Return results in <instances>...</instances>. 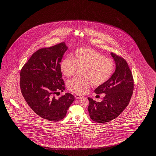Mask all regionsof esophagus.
Returning <instances> with one entry per match:
<instances>
[{"label": "esophagus", "mask_w": 156, "mask_h": 156, "mask_svg": "<svg viewBox=\"0 0 156 156\" xmlns=\"http://www.w3.org/2000/svg\"><path fill=\"white\" fill-rule=\"evenodd\" d=\"M83 97V96H81L80 95H78V94H76L75 95V98H76V99H82Z\"/></svg>", "instance_id": "obj_1"}]
</instances>
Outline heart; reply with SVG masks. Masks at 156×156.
I'll return each mask as SVG.
<instances>
[{
    "label": "heart",
    "instance_id": "heart-1",
    "mask_svg": "<svg viewBox=\"0 0 156 156\" xmlns=\"http://www.w3.org/2000/svg\"><path fill=\"white\" fill-rule=\"evenodd\" d=\"M60 64V69L66 77L73 76L77 69H82L83 78H74L67 82L70 91L80 95L87 93L91 83L95 86L106 82L112 76L114 63L110 59L90 48L78 49Z\"/></svg>",
    "mask_w": 156,
    "mask_h": 156
}]
</instances>
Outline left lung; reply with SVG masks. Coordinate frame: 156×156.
<instances>
[{"label": "left lung", "mask_w": 156, "mask_h": 156, "mask_svg": "<svg viewBox=\"0 0 156 156\" xmlns=\"http://www.w3.org/2000/svg\"><path fill=\"white\" fill-rule=\"evenodd\" d=\"M110 54L115 61V72L94 90L97 94H105V97L101 102L88 98L90 118L98 123H105L117 118L129 104L133 90V76L126 61L116 54Z\"/></svg>", "instance_id": "left-lung-1"}]
</instances>
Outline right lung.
<instances>
[{
	"mask_svg": "<svg viewBox=\"0 0 156 156\" xmlns=\"http://www.w3.org/2000/svg\"><path fill=\"white\" fill-rule=\"evenodd\" d=\"M68 47L61 43L37 50L20 72L21 93L37 115L51 121L61 120L74 100L69 93L56 98L54 94L65 90L60 62Z\"/></svg>",
	"mask_w": 156,
	"mask_h": 156,
	"instance_id": "obj_1",
	"label": "right lung"
}]
</instances>
